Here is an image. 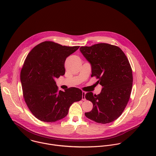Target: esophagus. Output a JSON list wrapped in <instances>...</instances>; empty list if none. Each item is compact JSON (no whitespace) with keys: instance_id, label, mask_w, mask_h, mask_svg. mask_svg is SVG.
Wrapping results in <instances>:
<instances>
[{"instance_id":"1","label":"esophagus","mask_w":156,"mask_h":156,"mask_svg":"<svg viewBox=\"0 0 156 156\" xmlns=\"http://www.w3.org/2000/svg\"><path fill=\"white\" fill-rule=\"evenodd\" d=\"M85 94H86V92H84V91H83L82 92V100H83V101H85L86 100V98H85Z\"/></svg>"}]
</instances>
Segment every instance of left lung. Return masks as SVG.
<instances>
[{
  "mask_svg": "<svg viewBox=\"0 0 156 156\" xmlns=\"http://www.w3.org/2000/svg\"><path fill=\"white\" fill-rule=\"evenodd\" d=\"M80 51L90 64L91 77L98 79L97 85L103 87L98 95L85 94L93 108L85 115L98 123L112 122L122 114L130 97L133 74L129 61L120 48L106 43L82 46Z\"/></svg>",
  "mask_w": 156,
  "mask_h": 156,
  "instance_id": "left-lung-1",
  "label": "left lung"
}]
</instances>
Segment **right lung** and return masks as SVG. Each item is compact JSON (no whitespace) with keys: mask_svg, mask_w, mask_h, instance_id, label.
<instances>
[{"mask_svg":"<svg viewBox=\"0 0 156 156\" xmlns=\"http://www.w3.org/2000/svg\"><path fill=\"white\" fill-rule=\"evenodd\" d=\"M79 48L44 41L27 56L20 73L23 97L29 110L39 120H60L67 116L74 102L81 100L80 89L73 87L58 91L55 81L65 74L66 58Z\"/></svg>","mask_w":156,"mask_h":156,"instance_id":"add662e5","label":"right lung"}]
</instances>
